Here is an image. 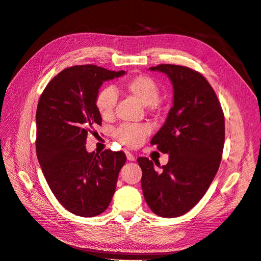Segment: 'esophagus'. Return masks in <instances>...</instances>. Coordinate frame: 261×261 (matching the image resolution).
<instances>
[{
	"label": "esophagus",
	"instance_id": "1",
	"mask_svg": "<svg viewBox=\"0 0 261 261\" xmlns=\"http://www.w3.org/2000/svg\"><path fill=\"white\" fill-rule=\"evenodd\" d=\"M126 156H127L128 161H135V156H134L130 152H126Z\"/></svg>",
	"mask_w": 261,
	"mask_h": 261
}]
</instances>
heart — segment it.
<instances>
[{"instance_id": "b5f03b06", "label": "heart", "mask_w": 261, "mask_h": 261, "mask_svg": "<svg viewBox=\"0 0 261 261\" xmlns=\"http://www.w3.org/2000/svg\"><path fill=\"white\" fill-rule=\"evenodd\" d=\"M125 90L132 97L138 100L144 106L153 108L160 98V88L151 77L139 75L130 78L124 85ZM117 102V94L113 88L101 89L96 97V108L102 118H110L113 113ZM149 134V128L146 125L124 124L115 132L116 138L122 144L128 147H137L143 143L145 137Z\"/></svg>"}]
</instances>
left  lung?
I'll return each mask as SVG.
<instances>
[{
  "label": "left lung",
  "mask_w": 261,
  "mask_h": 261,
  "mask_svg": "<svg viewBox=\"0 0 261 261\" xmlns=\"http://www.w3.org/2000/svg\"><path fill=\"white\" fill-rule=\"evenodd\" d=\"M173 85V106L151 145L169 162L137 159L149 208L162 218H176L196 206L215 178L224 146V115L215 90L201 74L179 65L150 67Z\"/></svg>",
  "instance_id": "1"
}]
</instances>
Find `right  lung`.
<instances>
[{"label":"right lung","instance_id":"right-lung-1","mask_svg":"<svg viewBox=\"0 0 261 261\" xmlns=\"http://www.w3.org/2000/svg\"><path fill=\"white\" fill-rule=\"evenodd\" d=\"M97 65L65 68L45 87L38 102L36 150L43 175L60 203L76 216L91 218L109 207L126 155L88 152V133L102 118L96 108L101 85L125 75Z\"/></svg>","mask_w":261,"mask_h":261}]
</instances>
